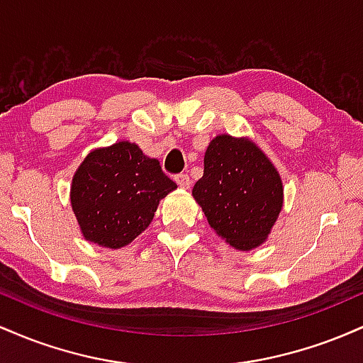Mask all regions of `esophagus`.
<instances>
[{
	"label": "esophagus",
	"instance_id": "obj_1",
	"mask_svg": "<svg viewBox=\"0 0 363 363\" xmlns=\"http://www.w3.org/2000/svg\"><path fill=\"white\" fill-rule=\"evenodd\" d=\"M174 179H176L177 184L181 187H184V189H187V187L191 186V179H189V176H187V174H177V176Z\"/></svg>",
	"mask_w": 363,
	"mask_h": 363
}]
</instances>
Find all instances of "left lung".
Returning <instances> with one entry per match:
<instances>
[{"mask_svg": "<svg viewBox=\"0 0 363 363\" xmlns=\"http://www.w3.org/2000/svg\"><path fill=\"white\" fill-rule=\"evenodd\" d=\"M208 223L225 242L251 251L268 239L283 206L281 177L249 138L218 135L208 145L193 187Z\"/></svg>", "mask_w": 363, "mask_h": 363, "instance_id": "obj_1", "label": "left lung"}]
</instances>
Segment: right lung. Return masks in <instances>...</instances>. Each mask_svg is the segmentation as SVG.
I'll use <instances>...</instances> for the list:
<instances>
[{
  "instance_id": "add662e5",
  "label": "right lung",
  "mask_w": 363,
  "mask_h": 363,
  "mask_svg": "<svg viewBox=\"0 0 363 363\" xmlns=\"http://www.w3.org/2000/svg\"><path fill=\"white\" fill-rule=\"evenodd\" d=\"M177 184L157 158L119 141L90 152L72 182V206L83 237L102 247L128 245L152 223L157 206Z\"/></svg>"
}]
</instances>
